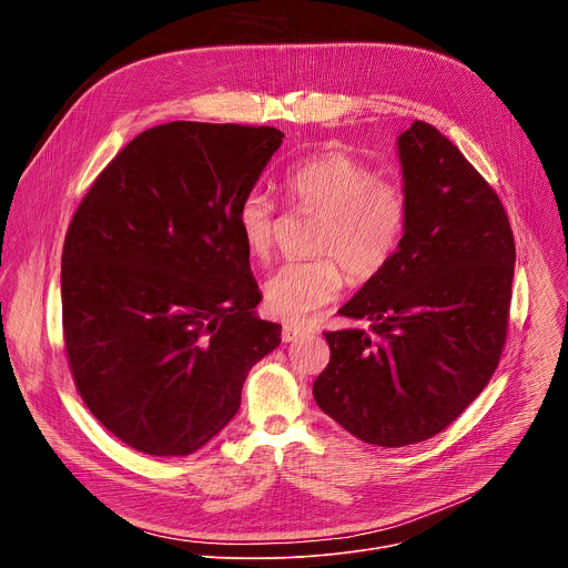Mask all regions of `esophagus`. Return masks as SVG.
Masks as SVG:
<instances>
[{
    "instance_id": "obj_1",
    "label": "esophagus",
    "mask_w": 568,
    "mask_h": 568,
    "mask_svg": "<svg viewBox=\"0 0 568 568\" xmlns=\"http://www.w3.org/2000/svg\"><path fill=\"white\" fill-rule=\"evenodd\" d=\"M310 331V326H305V323H285L283 326V342L290 344V342H296L301 337H305Z\"/></svg>"
}]
</instances>
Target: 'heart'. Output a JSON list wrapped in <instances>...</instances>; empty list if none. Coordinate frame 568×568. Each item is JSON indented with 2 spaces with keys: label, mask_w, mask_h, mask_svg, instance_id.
Segmentation results:
<instances>
[{
  "label": "heart",
  "mask_w": 568,
  "mask_h": 568,
  "mask_svg": "<svg viewBox=\"0 0 568 568\" xmlns=\"http://www.w3.org/2000/svg\"><path fill=\"white\" fill-rule=\"evenodd\" d=\"M294 206L323 215L316 237L321 258L285 263L265 283V303L274 316L301 318L333 303L353 283L375 281L395 258L409 229L412 200L404 184L379 178L366 161L346 152H321L292 166L283 180ZM235 229L256 261H270L276 247L278 211L274 200L252 189L235 206Z\"/></svg>",
  "instance_id": "1"
}]
</instances>
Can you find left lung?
Here are the masks:
<instances>
[{
    "mask_svg": "<svg viewBox=\"0 0 568 568\" xmlns=\"http://www.w3.org/2000/svg\"><path fill=\"white\" fill-rule=\"evenodd\" d=\"M409 229L393 263L339 314L368 331L323 333L331 362L312 393L323 414L379 447L452 425L499 366L515 237L495 189L434 125L397 139Z\"/></svg>",
    "mask_w": 568,
    "mask_h": 568,
    "instance_id": "8db88e82",
    "label": "left lung"
}]
</instances>
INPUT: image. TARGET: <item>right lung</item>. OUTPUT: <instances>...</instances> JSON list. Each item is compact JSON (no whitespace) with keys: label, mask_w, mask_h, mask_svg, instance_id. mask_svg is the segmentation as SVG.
I'll return each instance as SVG.
<instances>
[{"label":"right lung","mask_w":568,"mask_h":568,"mask_svg":"<svg viewBox=\"0 0 568 568\" xmlns=\"http://www.w3.org/2000/svg\"><path fill=\"white\" fill-rule=\"evenodd\" d=\"M276 128L173 121L134 136L75 209L62 247V333L94 418L150 456H186L240 409L281 344L235 206L283 143Z\"/></svg>","instance_id":"1"}]
</instances>
